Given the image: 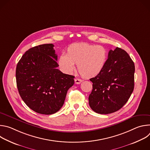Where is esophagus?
<instances>
[{"label":"esophagus","instance_id":"esophagus-1","mask_svg":"<svg viewBox=\"0 0 150 150\" xmlns=\"http://www.w3.org/2000/svg\"><path fill=\"white\" fill-rule=\"evenodd\" d=\"M82 79H79V78H75V83L76 84H79L82 82Z\"/></svg>","mask_w":150,"mask_h":150}]
</instances>
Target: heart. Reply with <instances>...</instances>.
<instances>
[{
	"instance_id": "obj_1",
	"label": "heart",
	"mask_w": 150,
	"mask_h": 150,
	"mask_svg": "<svg viewBox=\"0 0 150 150\" xmlns=\"http://www.w3.org/2000/svg\"><path fill=\"white\" fill-rule=\"evenodd\" d=\"M108 57L106 49L99 45L87 42L75 43L67 50V54H62L59 65L63 71L71 74L77 64L79 72L85 78H92L103 70Z\"/></svg>"
}]
</instances>
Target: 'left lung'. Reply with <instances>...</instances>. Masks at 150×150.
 Wrapping results in <instances>:
<instances>
[{"mask_svg":"<svg viewBox=\"0 0 150 150\" xmlns=\"http://www.w3.org/2000/svg\"><path fill=\"white\" fill-rule=\"evenodd\" d=\"M134 63L124 50H110L105 65L94 78L89 96L91 109L99 114L115 112L126 104L134 88Z\"/></svg>","mask_w":150,"mask_h":150,"instance_id":"left-lung-1","label":"left lung"}]
</instances>
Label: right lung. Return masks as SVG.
Wrapping results in <instances>:
<instances>
[{"mask_svg": "<svg viewBox=\"0 0 150 150\" xmlns=\"http://www.w3.org/2000/svg\"><path fill=\"white\" fill-rule=\"evenodd\" d=\"M53 44L27 50L16 69L17 88L21 97L33 111L52 115L64 104L67 91L74 84V76L59 71Z\"/></svg>", "mask_w": 150, "mask_h": 150, "instance_id": "obj_1", "label": "right lung"}]
</instances>
